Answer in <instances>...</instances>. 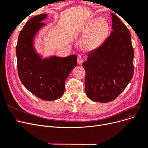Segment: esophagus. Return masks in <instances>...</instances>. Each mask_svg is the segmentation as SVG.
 Returning <instances> with one entry per match:
<instances>
[{"label":"esophagus","instance_id":"1","mask_svg":"<svg viewBox=\"0 0 148 148\" xmlns=\"http://www.w3.org/2000/svg\"><path fill=\"white\" fill-rule=\"evenodd\" d=\"M83 58L81 56H78L77 57V62L79 64H81L83 62Z\"/></svg>","mask_w":148,"mask_h":148}]
</instances>
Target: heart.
<instances>
[{
  "instance_id": "obj_1",
  "label": "heart",
  "mask_w": 148,
  "mask_h": 148,
  "mask_svg": "<svg viewBox=\"0 0 148 148\" xmlns=\"http://www.w3.org/2000/svg\"><path fill=\"white\" fill-rule=\"evenodd\" d=\"M110 29V25L105 18H94L88 21L80 29L79 36H87L83 42L85 49L92 51L100 47L106 40Z\"/></svg>"
}]
</instances>
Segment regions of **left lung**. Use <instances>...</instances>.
Segmentation results:
<instances>
[{
	"label": "left lung",
	"mask_w": 148,
	"mask_h": 148,
	"mask_svg": "<svg viewBox=\"0 0 148 148\" xmlns=\"http://www.w3.org/2000/svg\"><path fill=\"white\" fill-rule=\"evenodd\" d=\"M112 16V31L104 43L90 52L83 63L85 92L94 101L108 103L123 92L134 74V49L131 33L120 18Z\"/></svg>",
	"instance_id": "obj_1"
}]
</instances>
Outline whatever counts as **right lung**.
I'll return each mask as SVG.
<instances>
[{"label": "right lung", "instance_id": "right-lung-1", "mask_svg": "<svg viewBox=\"0 0 148 148\" xmlns=\"http://www.w3.org/2000/svg\"><path fill=\"white\" fill-rule=\"evenodd\" d=\"M48 17L42 14L30 18L21 30L16 48L19 78L24 86L43 100H55L65 91V82L77 66V56H51L43 58L34 47L36 34Z\"/></svg>", "mask_w": 148, "mask_h": 148}]
</instances>
